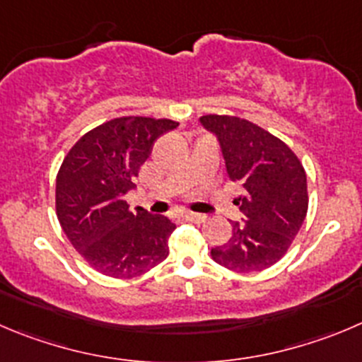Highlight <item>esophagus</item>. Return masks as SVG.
Wrapping results in <instances>:
<instances>
[{"mask_svg":"<svg viewBox=\"0 0 362 362\" xmlns=\"http://www.w3.org/2000/svg\"><path fill=\"white\" fill-rule=\"evenodd\" d=\"M183 218L187 220V222H195V223H202L206 220V215H201V213H192V211H187L183 213Z\"/></svg>","mask_w":362,"mask_h":362,"instance_id":"34e87169","label":"esophagus"}]
</instances>
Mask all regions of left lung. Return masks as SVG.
Segmentation results:
<instances>
[{"label": "left lung", "mask_w": 362, "mask_h": 362, "mask_svg": "<svg viewBox=\"0 0 362 362\" xmlns=\"http://www.w3.org/2000/svg\"><path fill=\"white\" fill-rule=\"evenodd\" d=\"M201 124L220 144L230 181L242 187L235 201L242 222L211 257L233 272H261L277 263L308 213V177L293 151L240 117L204 115Z\"/></svg>", "instance_id": "obj_1"}]
</instances>
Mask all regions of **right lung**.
<instances>
[{"label": "right lung", "mask_w": 362, "mask_h": 362, "mask_svg": "<svg viewBox=\"0 0 362 362\" xmlns=\"http://www.w3.org/2000/svg\"><path fill=\"white\" fill-rule=\"evenodd\" d=\"M179 124L120 117L74 144L57 175V215L65 236L101 274L132 279L168 256L175 223L146 209L129 211L126 194L158 136Z\"/></svg>", "instance_id": "1"}]
</instances>
